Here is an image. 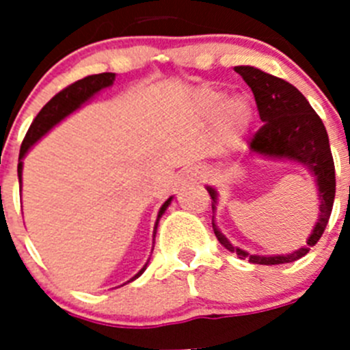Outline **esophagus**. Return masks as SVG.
I'll use <instances>...</instances> for the list:
<instances>
[{
    "instance_id": "obj_1",
    "label": "esophagus",
    "mask_w": 350,
    "mask_h": 350,
    "mask_svg": "<svg viewBox=\"0 0 350 350\" xmlns=\"http://www.w3.org/2000/svg\"><path fill=\"white\" fill-rule=\"evenodd\" d=\"M185 178L189 182H203L205 180V175H203V172L200 168H191L185 172Z\"/></svg>"
}]
</instances>
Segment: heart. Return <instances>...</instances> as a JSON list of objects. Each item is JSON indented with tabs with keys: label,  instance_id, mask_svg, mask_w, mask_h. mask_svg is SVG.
<instances>
[{
	"label": "heart",
	"instance_id": "1",
	"mask_svg": "<svg viewBox=\"0 0 350 350\" xmlns=\"http://www.w3.org/2000/svg\"><path fill=\"white\" fill-rule=\"evenodd\" d=\"M194 103L203 116L215 113V124L222 140L228 145H237L245 135L250 124V105L243 96L224 98V92L217 88L198 89Z\"/></svg>",
	"mask_w": 350,
	"mask_h": 350
}]
</instances>
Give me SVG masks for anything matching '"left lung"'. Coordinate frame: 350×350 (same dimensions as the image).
<instances>
[{"instance_id": "obj_1", "label": "left lung", "mask_w": 350, "mask_h": 350, "mask_svg": "<svg viewBox=\"0 0 350 350\" xmlns=\"http://www.w3.org/2000/svg\"><path fill=\"white\" fill-rule=\"evenodd\" d=\"M234 71L242 75L247 85L254 92L259 117L262 120V126L256 131L254 138L250 142V150L261 156L287 157L308 166L319 185L321 215L308 238L307 247L287 256L267 258V256L247 254L245 250L231 245L228 238L215 228V224H213V233L230 252H234L242 259L247 258L254 265L293 262L303 258L310 247L319 242L335 202V163H333L326 128L307 98L293 83L252 66H234ZM208 193L215 202V191L208 187Z\"/></svg>"}]
</instances>
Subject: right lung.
Segmentation results:
<instances>
[{"label": "right lung", "mask_w": 350, "mask_h": 350, "mask_svg": "<svg viewBox=\"0 0 350 350\" xmlns=\"http://www.w3.org/2000/svg\"><path fill=\"white\" fill-rule=\"evenodd\" d=\"M116 80V73H98V75H89V77H83L82 80H77V82L70 83L68 88H64L63 91H59L57 94L49 101L45 107L42 108L38 112V116L35 117V120L31 122L29 129H27L26 137H24L23 145H21V152H18V159H23L24 154L27 152V148L31 145L35 144L36 140L45 135L52 126H55L59 122L61 119L71 113L73 110L80 107L82 103L91 98L94 92H98L100 89L108 88V85H112V82ZM17 173H18V182H21V173H23V163H18L17 166ZM170 202H172V198H170L168 202H165V205L161 206L159 210V215H157V221H156V230H157V222H159L161 215L165 213V210L168 208ZM156 230H154V237H156ZM147 267V265H145ZM145 267L138 271L131 280H135L137 277H140L144 273Z\"/></svg>", "instance_id": "right-lung-1"}]
</instances>
